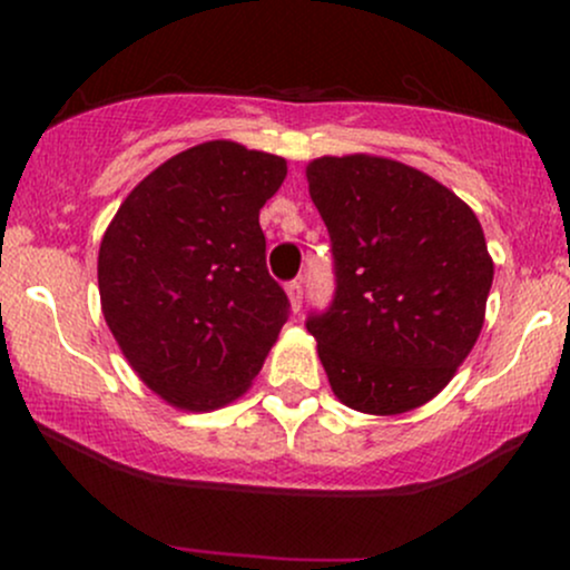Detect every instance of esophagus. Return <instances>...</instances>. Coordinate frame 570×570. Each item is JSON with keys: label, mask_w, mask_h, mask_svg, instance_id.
<instances>
[{"label": "esophagus", "mask_w": 570, "mask_h": 570, "mask_svg": "<svg viewBox=\"0 0 570 570\" xmlns=\"http://www.w3.org/2000/svg\"><path fill=\"white\" fill-rule=\"evenodd\" d=\"M286 294H289L292 311H299V305H303V284L299 281H289L286 284Z\"/></svg>", "instance_id": "esophagus-1"}]
</instances>
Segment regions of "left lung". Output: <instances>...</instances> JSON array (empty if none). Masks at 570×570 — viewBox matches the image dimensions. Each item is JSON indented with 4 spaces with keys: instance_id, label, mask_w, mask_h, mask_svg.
<instances>
[{
    "instance_id": "obj_1",
    "label": "left lung",
    "mask_w": 570,
    "mask_h": 570,
    "mask_svg": "<svg viewBox=\"0 0 570 570\" xmlns=\"http://www.w3.org/2000/svg\"><path fill=\"white\" fill-rule=\"evenodd\" d=\"M337 292L311 316L332 391L364 415H402L453 381L482 324L493 257L472 208L434 176L381 155L307 163Z\"/></svg>"
}]
</instances>
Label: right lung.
I'll return each mask as SVG.
<instances>
[{
    "instance_id": "1",
    "label": "right lung",
    "mask_w": 570,
    "mask_h": 570,
    "mask_svg": "<svg viewBox=\"0 0 570 570\" xmlns=\"http://www.w3.org/2000/svg\"><path fill=\"white\" fill-rule=\"evenodd\" d=\"M284 179L278 155L195 144L144 176L104 233V318L130 370L176 410L244 396L286 324L259 227Z\"/></svg>"
}]
</instances>
